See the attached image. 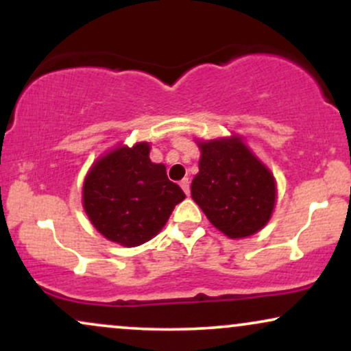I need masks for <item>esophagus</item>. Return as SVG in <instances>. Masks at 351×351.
<instances>
[{"label":"esophagus","mask_w":351,"mask_h":351,"mask_svg":"<svg viewBox=\"0 0 351 351\" xmlns=\"http://www.w3.org/2000/svg\"><path fill=\"white\" fill-rule=\"evenodd\" d=\"M180 186L183 188V191H184V195H189V180L188 178H183L180 181Z\"/></svg>","instance_id":"34e87169"}]
</instances>
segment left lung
I'll return each instance as SVG.
<instances>
[{"mask_svg":"<svg viewBox=\"0 0 351 351\" xmlns=\"http://www.w3.org/2000/svg\"><path fill=\"white\" fill-rule=\"evenodd\" d=\"M199 173L191 196L215 228L247 237L267 224L276 204V183L239 138L199 143Z\"/></svg>","mask_w":351,"mask_h":351,"instance_id":"left-lung-1","label":"left lung"}]
</instances>
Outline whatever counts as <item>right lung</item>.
Instances as JSON below:
<instances>
[{"label": "right lung", "mask_w": 351, "mask_h": 351, "mask_svg": "<svg viewBox=\"0 0 351 351\" xmlns=\"http://www.w3.org/2000/svg\"><path fill=\"white\" fill-rule=\"evenodd\" d=\"M148 143L122 147L102 156L84 181V208L100 234L127 247L160 232L184 199L165 165L152 163Z\"/></svg>", "instance_id": "right-lung-1"}]
</instances>
